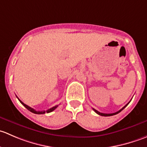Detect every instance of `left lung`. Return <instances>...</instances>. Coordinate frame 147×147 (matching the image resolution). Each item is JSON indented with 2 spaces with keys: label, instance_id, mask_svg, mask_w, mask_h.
I'll return each mask as SVG.
<instances>
[{
  "label": "left lung",
  "instance_id": "obj_1",
  "mask_svg": "<svg viewBox=\"0 0 147 147\" xmlns=\"http://www.w3.org/2000/svg\"><path fill=\"white\" fill-rule=\"evenodd\" d=\"M129 103H127V105H126L124 107H122V108H121V109H120V110H119V111H118V112H115V113H112V114H105V113H101V112H98V111H97V110H96V109H93V110H94V112H95L97 114V115H100V116H104V117H109V116H112V115H117V114L119 113V112H121V110H123V109H124V108H125L126 107H127V105H129Z\"/></svg>",
  "mask_w": 147,
  "mask_h": 147
}]
</instances>
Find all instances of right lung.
Returning a JSON list of instances; mask_svg holds the SVG:
<instances>
[{
	"instance_id": "obj_1",
	"label": "right lung",
	"mask_w": 147,
	"mask_h": 147,
	"mask_svg": "<svg viewBox=\"0 0 147 147\" xmlns=\"http://www.w3.org/2000/svg\"><path fill=\"white\" fill-rule=\"evenodd\" d=\"M18 100L20 102V103H21L22 105H23V106H24L26 108V109H28V110L30 111V112H32V113H34V114H37V115H42V114L49 113V112H53V110H55V109L57 107V106H58V105H56V106L50 108V109H47V110H46V111H36V110H35V109H32V108H31L30 107H29V106H28V105H26V104L23 103V102H22L21 100H19V99H18Z\"/></svg>"
}]
</instances>
